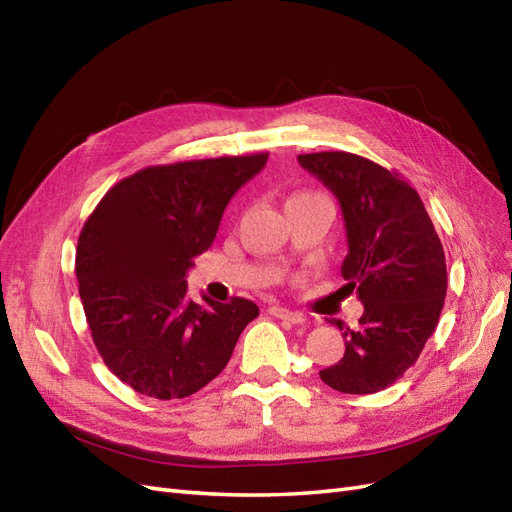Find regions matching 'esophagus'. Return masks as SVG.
Listing matches in <instances>:
<instances>
[{
    "instance_id": "esophagus-1",
    "label": "esophagus",
    "mask_w": 512,
    "mask_h": 512,
    "mask_svg": "<svg viewBox=\"0 0 512 512\" xmlns=\"http://www.w3.org/2000/svg\"><path fill=\"white\" fill-rule=\"evenodd\" d=\"M269 314H271L273 318H280V320L290 322V324H301V322H303V316H301L299 312H290V309L280 307V305L269 307Z\"/></svg>"
}]
</instances>
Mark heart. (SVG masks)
I'll return each instance as SVG.
<instances>
[{
	"label": "heart",
	"mask_w": 512,
	"mask_h": 512,
	"mask_svg": "<svg viewBox=\"0 0 512 512\" xmlns=\"http://www.w3.org/2000/svg\"><path fill=\"white\" fill-rule=\"evenodd\" d=\"M294 196H305V192H303V194H294ZM294 196H292V198H294Z\"/></svg>",
	"instance_id": "b5f03b06"
}]
</instances>
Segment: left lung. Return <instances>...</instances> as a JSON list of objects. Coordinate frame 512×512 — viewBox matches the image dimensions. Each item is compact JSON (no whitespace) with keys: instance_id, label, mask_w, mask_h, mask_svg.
I'll return each mask as SVG.
<instances>
[{"instance_id":"1","label":"left lung","mask_w":512,"mask_h":512,"mask_svg":"<svg viewBox=\"0 0 512 512\" xmlns=\"http://www.w3.org/2000/svg\"><path fill=\"white\" fill-rule=\"evenodd\" d=\"M299 164L337 196L344 213L346 290L365 312L359 327L342 320L346 352L322 369L339 393H378L410 369L436 331L446 297V258L421 196L395 170L348 151L299 156Z\"/></svg>"}]
</instances>
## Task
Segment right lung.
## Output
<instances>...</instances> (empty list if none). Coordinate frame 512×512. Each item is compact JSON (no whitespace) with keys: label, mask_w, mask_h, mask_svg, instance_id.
I'll return each instance as SVG.
<instances>
[{"label":"right lung","mask_w":512,"mask_h":512,"mask_svg":"<svg viewBox=\"0 0 512 512\" xmlns=\"http://www.w3.org/2000/svg\"><path fill=\"white\" fill-rule=\"evenodd\" d=\"M269 153L147 166L121 179L89 215L76 277L106 367L136 393L181 399L230 361L258 305L188 297L185 273L209 250L228 200Z\"/></svg>","instance_id":"add662e5"}]
</instances>
